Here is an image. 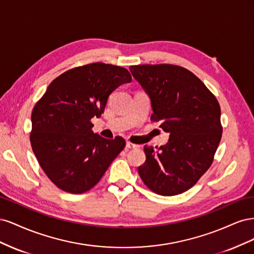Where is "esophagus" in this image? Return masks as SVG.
Masks as SVG:
<instances>
[{
    "instance_id": "1",
    "label": "esophagus",
    "mask_w": 254,
    "mask_h": 254,
    "mask_svg": "<svg viewBox=\"0 0 254 254\" xmlns=\"http://www.w3.org/2000/svg\"><path fill=\"white\" fill-rule=\"evenodd\" d=\"M126 147L128 149H135V148H139L140 146L136 145V144H132V143H130V142H126Z\"/></svg>"
}]
</instances>
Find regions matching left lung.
Listing matches in <instances>:
<instances>
[{
    "label": "left lung",
    "instance_id": "left-lung-1",
    "mask_svg": "<svg viewBox=\"0 0 254 254\" xmlns=\"http://www.w3.org/2000/svg\"><path fill=\"white\" fill-rule=\"evenodd\" d=\"M149 96L151 120L170 133L168 142L146 145L143 182L162 196L183 193L209 170L221 139L220 107L210 90L187 68L173 64L129 67Z\"/></svg>",
    "mask_w": 254,
    "mask_h": 254
}]
</instances>
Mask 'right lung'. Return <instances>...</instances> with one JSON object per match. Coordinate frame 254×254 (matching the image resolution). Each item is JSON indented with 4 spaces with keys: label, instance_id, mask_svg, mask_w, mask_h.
<instances>
[{
    "label": "right lung",
    "instance_id": "right-lung-1",
    "mask_svg": "<svg viewBox=\"0 0 254 254\" xmlns=\"http://www.w3.org/2000/svg\"><path fill=\"white\" fill-rule=\"evenodd\" d=\"M126 68L95 63L54 79L32 112L30 144L50 180L67 193L81 194L102 179L125 147V140L92 131L112 92L131 81Z\"/></svg>",
    "mask_w": 254,
    "mask_h": 254
}]
</instances>
